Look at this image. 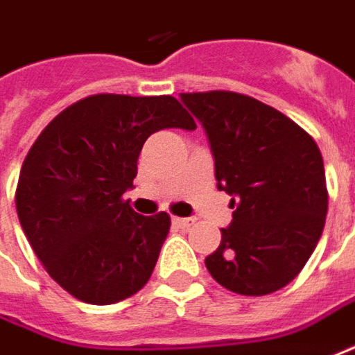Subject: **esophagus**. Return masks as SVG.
<instances>
[{"instance_id": "34e87169", "label": "esophagus", "mask_w": 355, "mask_h": 355, "mask_svg": "<svg viewBox=\"0 0 355 355\" xmlns=\"http://www.w3.org/2000/svg\"><path fill=\"white\" fill-rule=\"evenodd\" d=\"M173 224L178 226V228H191L194 224V218H178V216H175V218H173Z\"/></svg>"}]
</instances>
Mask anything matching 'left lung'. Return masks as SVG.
Returning a JSON list of instances; mask_svg holds the SVG:
<instances>
[{"mask_svg":"<svg viewBox=\"0 0 355 355\" xmlns=\"http://www.w3.org/2000/svg\"><path fill=\"white\" fill-rule=\"evenodd\" d=\"M202 123L232 224L207 256L230 292L266 296L290 284L322 236L328 189L316 141L290 116L234 91L180 93Z\"/></svg>","mask_w":355,"mask_h":355,"instance_id":"8db88e82","label":"left lung"}]
</instances>
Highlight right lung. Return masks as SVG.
<instances>
[{"instance_id": "obj_1", "label": "right lung", "mask_w": 355, "mask_h": 355, "mask_svg": "<svg viewBox=\"0 0 355 355\" xmlns=\"http://www.w3.org/2000/svg\"><path fill=\"white\" fill-rule=\"evenodd\" d=\"M173 127L196 123L171 95L101 93L63 109L29 148L17 216L43 268L73 298L107 306L148 282L171 216L137 214L123 194L145 141Z\"/></svg>"}]
</instances>
